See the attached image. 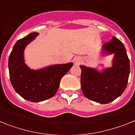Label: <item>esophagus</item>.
<instances>
[{"label": "esophagus", "mask_w": 135, "mask_h": 135, "mask_svg": "<svg viewBox=\"0 0 135 135\" xmlns=\"http://www.w3.org/2000/svg\"><path fill=\"white\" fill-rule=\"evenodd\" d=\"M74 62L75 64L79 65V64L81 62V59L80 57H78V56L75 57V58H74Z\"/></svg>", "instance_id": "1"}]
</instances>
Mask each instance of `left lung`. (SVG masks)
I'll return each mask as SVG.
<instances>
[{"label":"left lung","mask_w":135,"mask_h":135,"mask_svg":"<svg viewBox=\"0 0 135 135\" xmlns=\"http://www.w3.org/2000/svg\"><path fill=\"white\" fill-rule=\"evenodd\" d=\"M103 56L113 54L112 66L102 69L81 65V87L84 95L100 104L111 103L126 89L130 74V61L124 44L116 37L102 47Z\"/></svg>","instance_id":"left-lung-1"}]
</instances>
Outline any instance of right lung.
Wrapping results in <instances>:
<instances>
[{"mask_svg":"<svg viewBox=\"0 0 135 135\" xmlns=\"http://www.w3.org/2000/svg\"><path fill=\"white\" fill-rule=\"evenodd\" d=\"M38 35L32 32L18 40L9 56V71L15 91L26 100L41 102L56 94L62 77L73 66V62L53 64L42 69H31L24 60V50Z\"/></svg>","mask_w":135,"mask_h":135,"instance_id":"1","label":"right lung"}]
</instances>
